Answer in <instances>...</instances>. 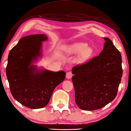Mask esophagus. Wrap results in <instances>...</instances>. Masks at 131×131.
Listing matches in <instances>:
<instances>
[{
    "label": "esophagus",
    "mask_w": 131,
    "mask_h": 131,
    "mask_svg": "<svg viewBox=\"0 0 131 131\" xmlns=\"http://www.w3.org/2000/svg\"><path fill=\"white\" fill-rule=\"evenodd\" d=\"M73 76V74L71 72H67V74H66V78H67V79H70Z\"/></svg>",
    "instance_id": "34e87169"
}]
</instances>
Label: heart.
<instances>
[{"mask_svg":"<svg viewBox=\"0 0 131 131\" xmlns=\"http://www.w3.org/2000/svg\"><path fill=\"white\" fill-rule=\"evenodd\" d=\"M66 52L69 54H75L81 53L78 57V61L80 63H83L92 56L93 49L83 42H77L68 46L66 48Z\"/></svg>","mask_w":131,"mask_h":131,"instance_id":"1","label":"heart"}]
</instances>
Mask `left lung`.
<instances>
[{"label":"left lung","mask_w":131,"mask_h":131,"mask_svg":"<svg viewBox=\"0 0 131 131\" xmlns=\"http://www.w3.org/2000/svg\"><path fill=\"white\" fill-rule=\"evenodd\" d=\"M100 55L72 68L75 102L84 111H95L116 98L123 76L121 55L108 38Z\"/></svg>","instance_id":"left-lung-1"}]
</instances>
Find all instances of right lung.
<instances>
[{
  "label": "right lung",
  "instance_id": "1",
  "mask_svg": "<svg viewBox=\"0 0 131 131\" xmlns=\"http://www.w3.org/2000/svg\"><path fill=\"white\" fill-rule=\"evenodd\" d=\"M45 34L24 37L9 52L6 67L11 94L20 104L29 108L40 109L47 106L55 88L63 82L66 72L60 71H38L32 63L41 55Z\"/></svg>",
  "mask_w": 131,
  "mask_h": 131
}]
</instances>
